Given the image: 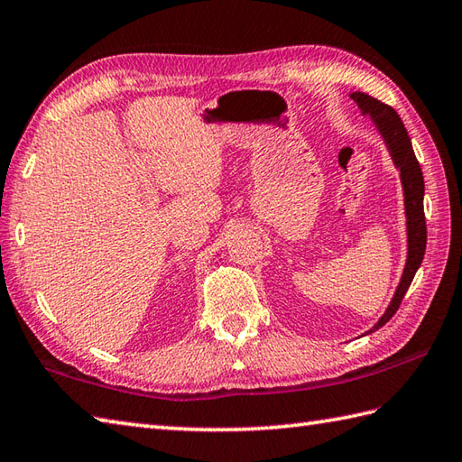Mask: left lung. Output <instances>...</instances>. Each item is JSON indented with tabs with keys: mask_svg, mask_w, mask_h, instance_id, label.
<instances>
[{
	"mask_svg": "<svg viewBox=\"0 0 462 462\" xmlns=\"http://www.w3.org/2000/svg\"><path fill=\"white\" fill-rule=\"evenodd\" d=\"M356 106L361 107L365 116H371L374 125L379 127L381 135L384 137V143H387L389 152L393 155V162L401 169V179H402V189H404V211H407V233H409V257L407 265L402 271V279L397 287V293H394L389 309L384 310V315L379 319L369 333L381 328L389 319L397 313L401 307V300L407 293L412 279H415V273L420 267L422 257H425V247H427V221H425V207H422V195H425V179H422L420 165L412 152L411 137L404 129L399 113L394 111L387 103L374 99L366 93L356 91L351 96Z\"/></svg>",
	"mask_w": 462,
	"mask_h": 462,
	"instance_id": "8db88e82",
	"label": "left lung"
}]
</instances>
